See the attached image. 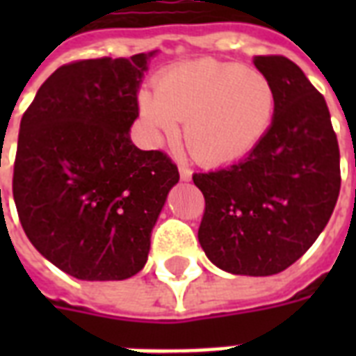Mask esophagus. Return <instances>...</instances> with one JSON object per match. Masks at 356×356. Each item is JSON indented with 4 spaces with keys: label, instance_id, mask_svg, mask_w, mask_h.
<instances>
[{
    "label": "esophagus",
    "instance_id": "obj_1",
    "mask_svg": "<svg viewBox=\"0 0 356 356\" xmlns=\"http://www.w3.org/2000/svg\"><path fill=\"white\" fill-rule=\"evenodd\" d=\"M179 175H181V181H190L192 179V170L188 166H179Z\"/></svg>",
    "mask_w": 356,
    "mask_h": 356
}]
</instances>
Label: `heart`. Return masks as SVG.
<instances>
[{
    "instance_id": "heart-1",
    "label": "heart",
    "mask_w": 356,
    "mask_h": 356,
    "mask_svg": "<svg viewBox=\"0 0 356 356\" xmlns=\"http://www.w3.org/2000/svg\"><path fill=\"white\" fill-rule=\"evenodd\" d=\"M153 90L138 94V114L155 144L173 140L184 122V142L203 164L242 161L264 140L277 96L262 72L216 58L170 66Z\"/></svg>"
}]
</instances>
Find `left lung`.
<instances>
[{
  "mask_svg": "<svg viewBox=\"0 0 356 356\" xmlns=\"http://www.w3.org/2000/svg\"><path fill=\"white\" fill-rule=\"evenodd\" d=\"M275 88L264 140L236 164L194 173L205 195L197 238L220 270L266 277L286 270L325 229L340 194V149L325 97L281 55L253 58Z\"/></svg>",
  "mask_w": 356,
  "mask_h": 356,
  "instance_id": "1",
  "label": "left lung"
}]
</instances>
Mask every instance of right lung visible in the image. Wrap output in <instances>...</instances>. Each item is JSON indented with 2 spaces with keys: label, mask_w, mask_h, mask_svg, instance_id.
<instances>
[{
  "label": "right lung",
  "mask_w": 356,
  "mask_h": 356,
  "mask_svg": "<svg viewBox=\"0 0 356 356\" xmlns=\"http://www.w3.org/2000/svg\"><path fill=\"white\" fill-rule=\"evenodd\" d=\"M88 58L55 70L22 116L13 195L36 251L81 281L144 268L151 231L177 184L162 151L131 142L151 57Z\"/></svg>",
  "instance_id": "1"
}]
</instances>
